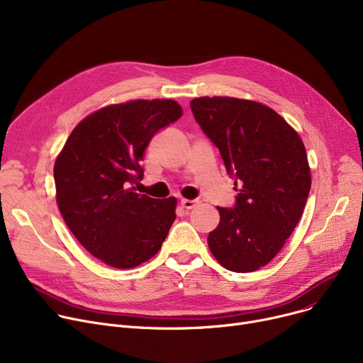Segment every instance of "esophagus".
Returning <instances> with one entry per match:
<instances>
[{
    "label": "esophagus",
    "instance_id": "1",
    "mask_svg": "<svg viewBox=\"0 0 363 363\" xmlns=\"http://www.w3.org/2000/svg\"><path fill=\"white\" fill-rule=\"evenodd\" d=\"M197 204H199L197 200H188V199H182L181 200V206L184 208H186V211H189V208H194Z\"/></svg>",
    "mask_w": 363,
    "mask_h": 363
}]
</instances>
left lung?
I'll return each mask as SVG.
<instances>
[{
    "label": "left lung",
    "mask_w": 363,
    "mask_h": 363,
    "mask_svg": "<svg viewBox=\"0 0 363 363\" xmlns=\"http://www.w3.org/2000/svg\"><path fill=\"white\" fill-rule=\"evenodd\" d=\"M189 106L241 185L234 208L218 207L208 249L228 271L255 272L279 253L303 215L312 184L306 148L287 121L259 101L200 97Z\"/></svg>",
    "instance_id": "left-lung-1"
}]
</instances>
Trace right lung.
Instances as JSON below:
<instances>
[{"label": "right lung", "mask_w": 363, "mask_h": 363, "mask_svg": "<svg viewBox=\"0 0 363 363\" xmlns=\"http://www.w3.org/2000/svg\"><path fill=\"white\" fill-rule=\"evenodd\" d=\"M175 100H130L94 111L74 126L54 163L55 200L72 234L103 263L130 269L162 247L177 199L135 193L152 135L178 121Z\"/></svg>", "instance_id": "1"}]
</instances>
